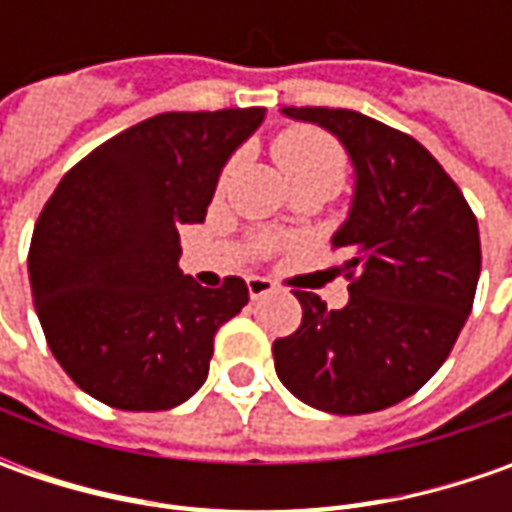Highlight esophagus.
Instances as JSON below:
<instances>
[{"mask_svg":"<svg viewBox=\"0 0 512 512\" xmlns=\"http://www.w3.org/2000/svg\"><path fill=\"white\" fill-rule=\"evenodd\" d=\"M276 285L265 279V276H247V293H250V299H262L267 293H273Z\"/></svg>","mask_w":512,"mask_h":512,"instance_id":"1","label":"esophagus"}]
</instances>
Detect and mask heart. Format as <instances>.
<instances>
[{"instance_id":"obj_1","label":"heart","mask_w":512,"mask_h":512,"mask_svg":"<svg viewBox=\"0 0 512 512\" xmlns=\"http://www.w3.org/2000/svg\"><path fill=\"white\" fill-rule=\"evenodd\" d=\"M273 159L285 173L293 193L322 190L327 196H333L342 187L344 173H347V159H344L339 142L316 128H290L279 133L273 142ZM233 168H236V162H230L222 170L219 185H225L230 179Z\"/></svg>"}]
</instances>
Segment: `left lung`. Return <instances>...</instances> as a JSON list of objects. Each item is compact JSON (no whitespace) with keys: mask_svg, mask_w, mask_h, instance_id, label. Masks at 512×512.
Masks as SVG:
<instances>
[{"mask_svg":"<svg viewBox=\"0 0 512 512\" xmlns=\"http://www.w3.org/2000/svg\"><path fill=\"white\" fill-rule=\"evenodd\" d=\"M282 113L342 142L356 190L333 233L350 302L330 310L316 293L293 290L302 325L273 342L276 373L316 410L376 413L413 396L450 356L479 285V222L413 136L356 110Z\"/></svg>","mask_w":512,"mask_h":512,"instance_id":"obj_1","label":"left lung"}]
</instances>
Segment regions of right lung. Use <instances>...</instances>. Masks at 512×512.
I'll return each instance as SVG.
<instances>
[{
    "label": "right lung",
    "instance_id": "1",
    "mask_svg": "<svg viewBox=\"0 0 512 512\" xmlns=\"http://www.w3.org/2000/svg\"><path fill=\"white\" fill-rule=\"evenodd\" d=\"M265 108L159 113L90 150L42 207L30 293L50 353L88 396L170 410L207 379L213 336L247 285H196L179 270V225L205 222L230 153Z\"/></svg>",
    "mask_w": 512,
    "mask_h": 512
}]
</instances>
